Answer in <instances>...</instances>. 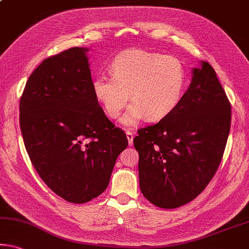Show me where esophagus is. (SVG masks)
<instances>
[{"instance_id": "esophagus-1", "label": "esophagus", "mask_w": 249, "mask_h": 249, "mask_svg": "<svg viewBox=\"0 0 249 249\" xmlns=\"http://www.w3.org/2000/svg\"><path fill=\"white\" fill-rule=\"evenodd\" d=\"M126 137H127L128 144L133 145V140H134V134L131 131H126Z\"/></svg>"}]
</instances>
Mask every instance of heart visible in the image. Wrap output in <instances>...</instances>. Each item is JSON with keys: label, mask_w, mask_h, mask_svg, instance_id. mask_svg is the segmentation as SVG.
I'll list each match as a JSON object with an SVG mask.
<instances>
[{"label": "heart", "mask_w": 249, "mask_h": 249, "mask_svg": "<svg viewBox=\"0 0 249 249\" xmlns=\"http://www.w3.org/2000/svg\"><path fill=\"white\" fill-rule=\"evenodd\" d=\"M112 75L98 74L93 92L110 118H117L127 104L121 123L132 127L145 117L160 121L179 104L185 88V71L174 56L129 50L110 63Z\"/></svg>", "instance_id": "heart-1"}]
</instances>
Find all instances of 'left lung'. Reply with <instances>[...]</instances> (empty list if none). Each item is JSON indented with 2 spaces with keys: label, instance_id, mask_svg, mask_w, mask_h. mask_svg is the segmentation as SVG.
Returning <instances> with one entry per match:
<instances>
[{
  "label": "left lung",
  "instance_id": "8db88e82",
  "mask_svg": "<svg viewBox=\"0 0 249 249\" xmlns=\"http://www.w3.org/2000/svg\"><path fill=\"white\" fill-rule=\"evenodd\" d=\"M177 107L155 125L139 129L142 194L160 208L196 198L214 177L231 129V104L210 63L193 69Z\"/></svg>",
  "mask_w": 249,
  "mask_h": 249
}]
</instances>
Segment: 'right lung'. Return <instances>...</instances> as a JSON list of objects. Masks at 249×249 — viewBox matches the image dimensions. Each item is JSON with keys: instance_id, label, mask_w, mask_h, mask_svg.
I'll return each mask as SVG.
<instances>
[{"instance_id": "right-lung-1", "label": "right lung", "mask_w": 249, "mask_h": 249, "mask_svg": "<svg viewBox=\"0 0 249 249\" xmlns=\"http://www.w3.org/2000/svg\"><path fill=\"white\" fill-rule=\"evenodd\" d=\"M88 52L72 47L47 57L31 74L19 101V126L35 171L74 204L105 191L128 145L94 95Z\"/></svg>"}]
</instances>
